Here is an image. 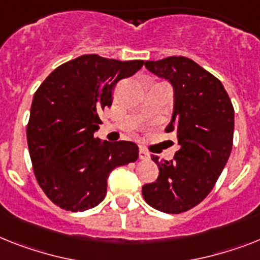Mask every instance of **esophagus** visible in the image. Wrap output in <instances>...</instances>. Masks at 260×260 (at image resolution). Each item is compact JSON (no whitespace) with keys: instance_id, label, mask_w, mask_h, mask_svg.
<instances>
[{"instance_id":"obj_1","label":"esophagus","mask_w":260,"mask_h":260,"mask_svg":"<svg viewBox=\"0 0 260 260\" xmlns=\"http://www.w3.org/2000/svg\"><path fill=\"white\" fill-rule=\"evenodd\" d=\"M149 158H150V154L147 153L146 150H143V149L139 150V159L146 160V159H149Z\"/></svg>"}]
</instances>
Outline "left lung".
Returning a JSON list of instances; mask_svg holds the SVG:
<instances>
[{
  "label": "left lung",
  "mask_w": 260,
  "mask_h": 260,
  "mask_svg": "<svg viewBox=\"0 0 260 260\" xmlns=\"http://www.w3.org/2000/svg\"><path fill=\"white\" fill-rule=\"evenodd\" d=\"M147 70L174 87V113L166 133H177L173 160L151 159L159 167L142 187L155 210L179 214L202 202L226 166L234 138V107L219 79L186 57L146 61Z\"/></svg>",
  "instance_id": "8db88e82"
}]
</instances>
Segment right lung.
<instances>
[{
  "mask_svg": "<svg viewBox=\"0 0 260 260\" xmlns=\"http://www.w3.org/2000/svg\"><path fill=\"white\" fill-rule=\"evenodd\" d=\"M143 63L81 55L53 70L34 94L26 128L30 159L40 187L58 207L93 209L106 197L109 174L138 159L135 143L101 142L94 133L118 81Z\"/></svg>",
  "mask_w": 260,
  "mask_h": 260,
  "instance_id": "right-lung-1",
  "label": "right lung"
}]
</instances>
